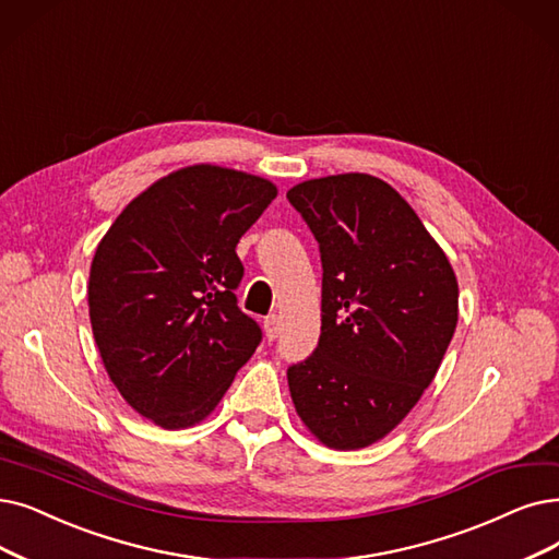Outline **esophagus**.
<instances>
[{
    "label": "esophagus",
    "instance_id": "obj_1",
    "mask_svg": "<svg viewBox=\"0 0 559 559\" xmlns=\"http://www.w3.org/2000/svg\"><path fill=\"white\" fill-rule=\"evenodd\" d=\"M263 330H265V337L271 340V342L277 337V334H280V319H277V314L265 317V321H263Z\"/></svg>",
    "mask_w": 559,
    "mask_h": 559
}]
</instances>
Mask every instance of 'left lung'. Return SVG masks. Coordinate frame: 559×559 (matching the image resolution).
I'll list each match as a JSON object with an SVG mask.
<instances>
[{
	"label": "left lung",
	"instance_id": "left-lung-1",
	"mask_svg": "<svg viewBox=\"0 0 559 559\" xmlns=\"http://www.w3.org/2000/svg\"><path fill=\"white\" fill-rule=\"evenodd\" d=\"M323 265L321 337L286 371L300 419L323 444L360 450L419 401L459 321V284L440 245L392 186L340 174L286 192Z\"/></svg>",
	"mask_w": 559,
	"mask_h": 559
}]
</instances>
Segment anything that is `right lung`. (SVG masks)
Returning <instances> with one entry per match:
<instances>
[{
  "label": "right lung",
  "instance_id": "1",
  "mask_svg": "<svg viewBox=\"0 0 559 559\" xmlns=\"http://www.w3.org/2000/svg\"><path fill=\"white\" fill-rule=\"evenodd\" d=\"M275 197L252 174L186 167L132 199L98 242L88 317L103 365L163 429L202 421L261 344L234 294L236 245Z\"/></svg>",
  "mask_w": 559,
  "mask_h": 559
}]
</instances>
